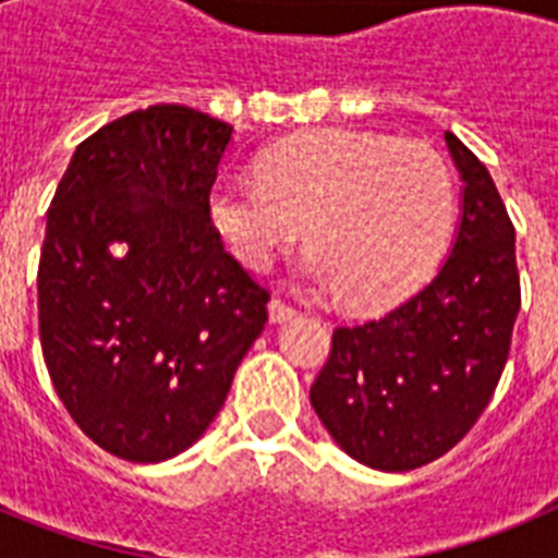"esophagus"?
<instances>
[{"label":"esophagus","mask_w":558,"mask_h":558,"mask_svg":"<svg viewBox=\"0 0 558 558\" xmlns=\"http://www.w3.org/2000/svg\"><path fill=\"white\" fill-rule=\"evenodd\" d=\"M293 315H295V310L290 307V304H284L282 299H270V302H268V318H270V322H274V324L290 322Z\"/></svg>","instance_id":"esophagus-1"}]
</instances>
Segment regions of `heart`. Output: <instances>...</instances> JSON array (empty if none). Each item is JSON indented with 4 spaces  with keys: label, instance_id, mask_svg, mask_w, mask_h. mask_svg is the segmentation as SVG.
I'll return each instance as SVG.
<instances>
[{
    "label": "heart",
    "instance_id": "heart-1",
    "mask_svg": "<svg viewBox=\"0 0 558 558\" xmlns=\"http://www.w3.org/2000/svg\"><path fill=\"white\" fill-rule=\"evenodd\" d=\"M256 179H220L209 190L220 240L245 268L263 270L307 231L313 248L299 274L349 307L411 293L450 234V167L425 142L324 128L265 150Z\"/></svg>",
    "mask_w": 558,
    "mask_h": 558
}]
</instances>
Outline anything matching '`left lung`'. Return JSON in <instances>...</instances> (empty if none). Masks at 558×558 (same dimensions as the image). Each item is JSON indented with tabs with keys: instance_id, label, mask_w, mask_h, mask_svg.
Listing matches in <instances>:
<instances>
[{
	"instance_id": "obj_1",
	"label": "left lung",
	"mask_w": 558,
	"mask_h": 558,
	"mask_svg": "<svg viewBox=\"0 0 558 558\" xmlns=\"http://www.w3.org/2000/svg\"><path fill=\"white\" fill-rule=\"evenodd\" d=\"M461 218L441 268L374 322L338 327L310 402L340 450L408 472L461 441L489 405L520 313L514 226L489 170L447 131Z\"/></svg>"
}]
</instances>
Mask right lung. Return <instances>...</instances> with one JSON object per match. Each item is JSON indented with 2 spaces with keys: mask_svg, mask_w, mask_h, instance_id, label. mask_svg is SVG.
Masks as SVG:
<instances>
[{
  "mask_svg": "<svg viewBox=\"0 0 558 558\" xmlns=\"http://www.w3.org/2000/svg\"><path fill=\"white\" fill-rule=\"evenodd\" d=\"M229 122L150 106L81 142L38 263L44 363L95 445L136 463L192 447L268 322V290L209 223Z\"/></svg>",
  "mask_w": 558,
  "mask_h": 558,
  "instance_id": "add662e5",
  "label": "right lung"
}]
</instances>
